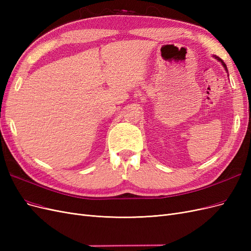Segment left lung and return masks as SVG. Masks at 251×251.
I'll use <instances>...</instances> for the list:
<instances>
[{
	"label": "left lung",
	"mask_w": 251,
	"mask_h": 251,
	"mask_svg": "<svg viewBox=\"0 0 251 251\" xmlns=\"http://www.w3.org/2000/svg\"><path fill=\"white\" fill-rule=\"evenodd\" d=\"M214 57H215V58H216V59L218 60V62H220V63H221V64H222V66L224 67V69H225V71H226L227 73H228V70H227V67H226V65H225V63L223 62V60H222L221 58H220L219 56H216V55H214Z\"/></svg>",
	"instance_id": "obj_1"
}]
</instances>
